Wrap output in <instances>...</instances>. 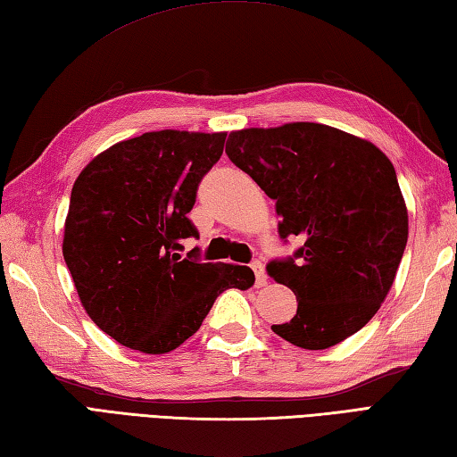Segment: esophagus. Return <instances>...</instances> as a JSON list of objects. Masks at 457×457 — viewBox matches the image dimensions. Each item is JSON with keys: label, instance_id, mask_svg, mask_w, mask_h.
Wrapping results in <instances>:
<instances>
[{"label": "esophagus", "instance_id": "1", "mask_svg": "<svg viewBox=\"0 0 457 457\" xmlns=\"http://www.w3.org/2000/svg\"><path fill=\"white\" fill-rule=\"evenodd\" d=\"M251 269H253V273H255V285L265 287L267 285V273H265L263 263H261V261H253V263H251Z\"/></svg>", "mask_w": 457, "mask_h": 457}]
</instances>
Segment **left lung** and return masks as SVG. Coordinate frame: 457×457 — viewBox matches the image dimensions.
Returning <instances> with one entry per match:
<instances>
[{
	"mask_svg": "<svg viewBox=\"0 0 457 457\" xmlns=\"http://www.w3.org/2000/svg\"><path fill=\"white\" fill-rule=\"evenodd\" d=\"M226 153L277 202L280 239L304 241L267 265L298 303L270 329L304 349L359 332L389 295L409 239L393 162L373 143L308 121L234 131Z\"/></svg>",
	"mask_w": 457,
	"mask_h": 457,
	"instance_id": "1",
	"label": "left lung"
}]
</instances>
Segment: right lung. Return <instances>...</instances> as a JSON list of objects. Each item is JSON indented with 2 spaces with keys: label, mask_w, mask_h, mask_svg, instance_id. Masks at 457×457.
I'll return each mask as SVG.
<instances>
[{
  "label": "right lung",
  "mask_w": 457,
  "mask_h": 457,
  "mask_svg": "<svg viewBox=\"0 0 457 457\" xmlns=\"http://www.w3.org/2000/svg\"><path fill=\"white\" fill-rule=\"evenodd\" d=\"M228 133L151 131L115 143L76 179L62 255L92 322L125 347L169 353L198 332L226 288L255 283L245 265L182 259L198 184Z\"/></svg>",
  "instance_id": "obj_1"
}]
</instances>
